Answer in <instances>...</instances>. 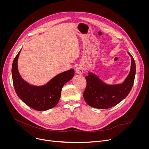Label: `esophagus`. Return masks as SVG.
Returning <instances> with one entry per match:
<instances>
[{
    "mask_svg": "<svg viewBox=\"0 0 149 149\" xmlns=\"http://www.w3.org/2000/svg\"><path fill=\"white\" fill-rule=\"evenodd\" d=\"M75 71L77 74L82 75L84 72V68L82 65H78L76 68H75Z\"/></svg>",
    "mask_w": 149,
    "mask_h": 149,
    "instance_id": "1",
    "label": "esophagus"
}]
</instances>
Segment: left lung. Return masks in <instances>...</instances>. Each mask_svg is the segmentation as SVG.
Here are the masks:
<instances>
[{"mask_svg":"<svg viewBox=\"0 0 149 149\" xmlns=\"http://www.w3.org/2000/svg\"><path fill=\"white\" fill-rule=\"evenodd\" d=\"M130 71L125 80L121 84L109 85L102 81L97 75L88 72L86 77V88L84 98L88 105L98 109H107L114 107L123 100L130 92L134 81L136 63L132 55Z\"/></svg>","mask_w":149,"mask_h":149,"instance_id":"1","label":"left lung"}]
</instances>
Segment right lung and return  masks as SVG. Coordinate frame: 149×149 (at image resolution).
<instances>
[{
	"label": "right lung",
	"instance_id": "add662e5",
	"mask_svg": "<svg viewBox=\"0 0 149 149\" xmlns=\"http://www.w3.org/2000/svg\"><path fill=\"white\" fill-rule=\"evenodd\" d=\"M20 51L15 58L12 67L16 94L25 104L36 111H44L54 107L60 99L63 86L73 78L74 70L71 69L60 73L43 86H33L25 81L18 71L17 60Z\"/></svg>",
	"mask_w": 149,
	"mask_h": 149
}]
</instances>
